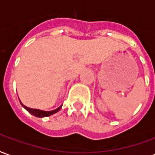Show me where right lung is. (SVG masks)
Here are the masks:
<instances>
[{"label": "right lung", "instance_id": "1", "mask_svg": "<svg viewBox=\"0 0 155 155\" xmlns=\"http://www.w3.org/2000/svg\"><path fill=\"white\" fill-rule=\"evenodd\" d=\"M20 104L22 105V107L25 109L26 110H28L30 114H32L33 116H36V117H46V116H49L53 115V114H55L56 112H58V110H60L61 107L63 105H61L60 107H58L57 109H55L54 110H50V111H45V110H39V109H32V108H29V107H25V105L21 103V101H20Z\"/></svg>", "mask_w": 155, "mask_h": 155}]
</instances>
